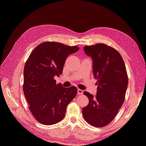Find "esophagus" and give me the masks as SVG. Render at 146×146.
Masks as SVG:
<instances>
[{
  "mask_svg": "<svg viewBox=\"0 0 146 146\" xmlns=\"http://www.w3.org/2000/svg\"><path fill=\"white\" fill-rule=\"evenodd\" d=\"M77 93H78V94L81 95V94H83V91H82V90H80V89H78L77 90Z\"/></svg>",
  "mask_w": 146,
  "mask_h": 146,
  "instance_id": "esophagus-1",
  "label": "esophagus"
}]
</instances>
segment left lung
I'll return each mask as SVG.
<instances>
[{
    "mask_svg": "<svg viewBox=\"0 0 146 146\" xmlns=\"http://www.w3.org/2000/svg\"><path fill=\"white\" fill-rule=\"evenodd\" d=\"M84 50L93 60L98 91L96 96L84 92L89 103L82 108V115L90 125L103 127L114 119L123 104L128 86L125 65L119 52L106 44L85 46Z\"/></svg>",
    "mask_w": 146,
    "mask_h": 146,
    "instance_id": "1",
    "label": "left lung"
}]
</instances>
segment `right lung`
<instances>
[{
	"mask_svg": "<svg viewBox=\"0 0 146 146\" xmlns=\"http://www.w3.org/2000/svg\"><path fill=\"white\" fill-rule=\"evenodd\" d=\"M78 49L77 45L45 41L37 46L27 59L23 92L39 123L49 125L61 121L67 106L77 95V88H64L60 83L56 84L54 77L62 73L67 57Z\"/></svg>",
	"mask_w": 146,
	"mask_h": 146,
	"instance_id": "right-lung-1",
	"label": "right lung"
}]
</instances>
